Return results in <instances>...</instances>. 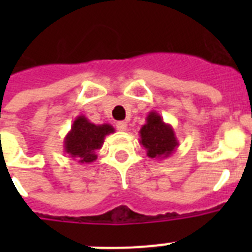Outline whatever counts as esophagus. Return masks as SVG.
I'll return each instance as SVG.
<instances>
[{"label":"esophagus","instance_id":"34e87169","mask_svg":"<svg viewBox=\"0 0 252 252\" xmlns=\"http://www.w3.org/2000/svg\"><path fill=\"white\" fill-rule=\"evenodd\" d=\"M116 127H117V130L119 131H126L127 130V122L119 121L117 124H116Z\"/></svg>","mask_w":252,"mask_h":252}]
</instances>
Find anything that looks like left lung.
<instances>
[{"instance_id": "1", "label": "left lung", "mask_w": 252, "mask_h": 252, "mask_svg": "<svg viewBox=\"0 0 252 252\" xmlns=\"http://www.w3.org/2000/svg\"><path fill=\"white\" fill-rule=\"evenodd\" d=\"M140 145L151 159H165L179 146L174 128L165 124L157 111L149 112L146 124L140 128Z\"/></svg>"}]
</instances>
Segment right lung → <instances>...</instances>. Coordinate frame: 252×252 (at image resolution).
I'll use <instances>...</instances> for the list:
<instances>
[{
  "mask_svg": "<svg viewBox=\"0 0 252 252\" xmlns=\"http://www.w3.org/2000/svg\"><path fill=\"white\" fill-rule=\"evenodd\" d=\"M113 132L110 124L95 125L86 116H78L64 137V153L77 159L78 164H90L97 159V150L103 145L104 137Z\"/></svg>",
  "mask_w": 252,
  "mask_h": 252,
  "instance_id": "obj_1",
  "label": "right lung"
}]
</instances>
